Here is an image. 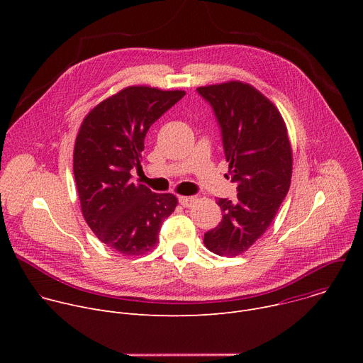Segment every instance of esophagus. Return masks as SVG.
I'll return each mask as SVG.
<instances>
[{"instance_id":"obj_1","label":"esophagus","mask_w":363,"mask_h":363,"mask_svg":"<svg viewBox=\"0 0 363 363\" xmlns=\"http://www.w3.org/2000/svg\"><path fill=\"white\" fill-rule=\"evenodd\" d=\"M178 199L182 206H192L198 201L196 196H179Z\"/></svg>"}]
</instances>
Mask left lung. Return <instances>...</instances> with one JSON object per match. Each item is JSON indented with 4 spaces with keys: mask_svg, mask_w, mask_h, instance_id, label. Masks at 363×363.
Instances as JSON below:
<instances>
[{
    "mask_svg": "<svg viewBox=\"0 0 363 363\" xmlns=\"http://www.w3.org/2000/svg\"><path fill=\"white\" fill-rule=\"evenodd\" d=\"M221 128L237 199L220 198L221 223L203 234V244L221 257L247 251L273 223L286 198L293 168L286 123L273 103L242 82L202 86Z\"/></svg>",
    "mask_w": 363,
    "mask_h": 363,
    "instance_id": "obj_1",
    "label": "left lung"
}]
</instances>
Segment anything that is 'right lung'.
Here are the masks:
<instances>
[{
    "label": "right lung",
    "mask_w": 363,
    "mask_h": 363,
    "mask_svg": "<svg viewBox=\"0 0 363 363\" xmlns=\"http://www.w3.org/2000/svg\"><path fill=\"white\" fill-rule=\"evenodd\" d=\"M184 96V90L129 86L100 101L79 129L73 172L83 217L101 242L123 255L149 252L175 211V195L133 184L130 171L142 169L150 125Z\"/></svg>",
    "instance_id": "1"
}]
</instances>
